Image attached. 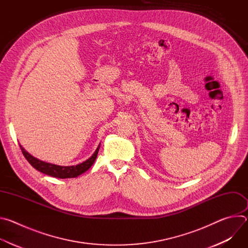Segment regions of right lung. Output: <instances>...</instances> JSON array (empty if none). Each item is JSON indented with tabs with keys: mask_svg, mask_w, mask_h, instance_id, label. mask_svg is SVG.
<instances>
[{
	"mask_svg": "<svg viewBox=\"0 0 248 248\" xmlns=\"http://www.w3.org/2000/svg\"><path fill=\"white\" fill-rule=\"evenodd\" d=\"M21 152L23 154V156L25 157V159L28 161V163L34 168L36 169L37 170L54 176V178H59V179H70V178H76V176H78L79 174L83 173L84 171H86L95 162L96 157L98 155V151H99V147L96 149V151L94 152V154L85 162L78 164L77 166H67V167H62V166H58V165H54V164H50V163H46L43 161H40L36 158H34L33 156H31L28 152H26L24 150V148L19 145Z\"/></svg>",
	"mask_w": 248,
	"mask_h": 248,
	"instance_id": "add662e5",
	"label": "right lung"
}]
</instances>
